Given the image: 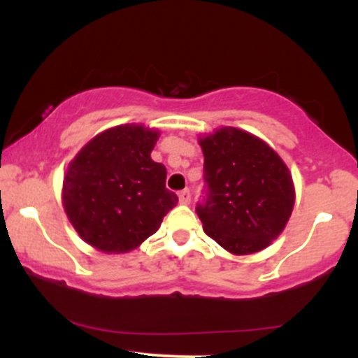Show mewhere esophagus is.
<instances>
[{"instance_id":"obj_1","label":"esophagus","mask_w":358,"mask_h":358,"mask_svg":"<svg viewBox=\"0 0 358 358\" xmlns=\"http://www.w3.org/2000/svg\"><path fill=\"white\" fill-rule=\"evenodd\" d=\"M178 199H180V203H183V205L190 203V200H192L190 190H188V188H185V190H182V192L178 193Z\"/></svg>"}]
</instances>
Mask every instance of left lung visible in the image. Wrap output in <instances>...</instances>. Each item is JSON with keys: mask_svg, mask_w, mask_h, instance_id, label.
<instances>
[{"mask_svg": "<svg viewBox=\"0 0 358 358\" xmlns=\"http://www.w3.org/2000/svg\"><path fill=\"white\" fill-rule=\"evenodd\" d=\"M199 143L205 195L195 210L205 234L237 256L268 248L294 205L285 162L264 141L236 127H220Z\"/></svg>", "mask_w": 358, "mask_h": 358, "instance_id": "left-lung-1", "label": "left lung"}]
</instances>
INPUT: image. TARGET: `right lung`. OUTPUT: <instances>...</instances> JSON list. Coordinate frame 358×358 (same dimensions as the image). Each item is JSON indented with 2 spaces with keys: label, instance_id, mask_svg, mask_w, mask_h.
<instances>
[{
  "label": "right lung",
  "instance_id": "1",
  "mask_svg": "<svg viewBox=\"0 0 358 358\" xmlns=\"http://www.w3.org/2000/svg\"><path fill=\"white\" fill-rule=\"evenodd\" d=\"M159 133L139 124L110 127L72 159L62 202L79 236L108 254L129 252L153 236L178 203L166 168L151 159Z\"/></svg>",
  "mask_w": 358,
  "mask_h": 358
}]
</instances>
